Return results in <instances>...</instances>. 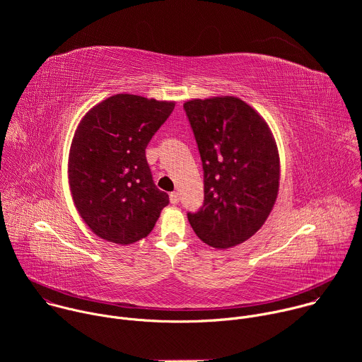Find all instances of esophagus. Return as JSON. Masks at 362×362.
<instances>
[{
	"label": "esophagus",
	"mask_w": 362,
	"mask_h": 362,
	"mask_svg": "<svg viewBox=\"0 0 362 362\" xmlns=\"http://www.w3.org/2000/svg\"><path fill=\"white\" fill-rule=\"evenodd\" d=\"M179 200H180V197H179V193H176V192L170 193V203H173V204H177V203H179Z\"/></svg>",
	"instance_id": "obj_1"
}]
</instances>
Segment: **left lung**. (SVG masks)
Masks as SVG:
<instances>
[{
	"instance_id": "left-lung-1",
	"label": "left lung",
	"mask_w": 362,
	"mask_h": 362,
	"mask_svg": "<svg viewBox=\"0 0 362 362\" xmlns=\"http://www.w3.org/2000/svg\"><path fill=\"white\" fill-rule=\"evenodd\" d=\"M203 168V204L187 219L200 240L239 245L269 216L279 187L278 150L265 120L236 97L183 105Z\"/></svg>"
}]
</instances>
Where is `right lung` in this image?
<instances>
[{
  "label": "right lung",
  "mask_w": 362,
  "mask_h": 362,
  "mask_svg": "<svg viewBox=\"0 0 362 362\" xmlns=\"http://www.w3.org/2000/svg\"><path fill=\"white\" fill-rule=\"evenodd\" d=\"M173 109L172 101L116 94L78 124L69 182L80 216L101 239L130 245L146 238L169 204L153 182L146 147Z\"/></svg>",
  "instance_id": "add662e5"
}]
</instances>
